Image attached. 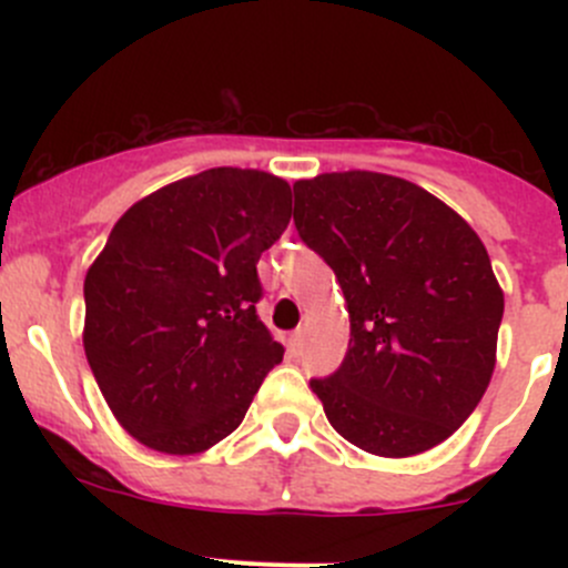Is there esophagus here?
I'll return each mask as SVG.
<instances>
[{"label":"esophagus","mask_w":568,"mask_h":568,"mask_svg":"<svg viewBox=\"0 0 568 568\" xmlns=\"http://www.w3.org/2000/svg\"><path fill=\"white\" fill-rule=\"evenodd\" d=\"M302 348H305V332L296 329L288 335V354L291 357H300Z\"/></svg>","instance_id":"obj_1"}]
</instances>
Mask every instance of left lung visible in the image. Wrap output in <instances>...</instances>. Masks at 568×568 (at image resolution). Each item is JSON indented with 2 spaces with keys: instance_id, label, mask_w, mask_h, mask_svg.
Masks as SVG:
<instances>
[{
  "instance_id": "1",
  "label": "left lung",
  "mask_w": 568,
  "mask_h": 568,
  "mask_svg": "<svg viewBox=\"0 0 568 568\" xmlns=\"http://www.w3.org/2000/svg\"><path fill=\"white\" fill-rule=\"evenodd\" d=\"M294 222L348 311L346 359L311 382L326 420L385 459L445 443L497 363L503 288L478 233L417 183L371 170L296 181Z\"/></svg>"
}]
</instances>
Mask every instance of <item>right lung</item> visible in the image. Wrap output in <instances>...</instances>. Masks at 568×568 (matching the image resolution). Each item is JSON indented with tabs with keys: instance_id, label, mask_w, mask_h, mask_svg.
<instances>
[{
	"instance_id": "1",
	"label": "right lung",
	"mask_w": 568,
	"mask_h": 568,
	"mask_svg": "<svg viewBox=\"0 0 568 568\" xmlns=\"http://www.w3.org/2000/svg\"><path fill=\"white\" fill-rule=\"evenodd\" d=\"M291 186L214 168L136 200L84 277L82 343L114 420L145 448L194 456L233 434L283 359L257 318V257Z\"/></svg>"
}]
</instances>
